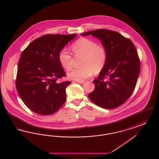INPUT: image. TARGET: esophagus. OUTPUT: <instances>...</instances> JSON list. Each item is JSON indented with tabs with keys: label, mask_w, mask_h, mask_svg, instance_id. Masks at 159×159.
Instances as JSON below:
<instances>
[{
	"label": "esophagus",
	"mask_w": 159,
	"mask_h": 159,
	"mask_svg": "<svg viewBox=\"0 0 159 159\" xmlns=\"http://www.w3.org/2000/svg\"><path fill=\"white\" fill-rule=\"evenodd\" d=\"M76 82L78 83H80V84H82V83H84V81H76Z\"/></svg>",
	"instance_id": "34e87169"
}]
</instances>
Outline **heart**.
I'll list each match as a JSON object with an SVG mask.
<instances>
[{"label": "heart", "instance_id": "b5f03b06", "mask_svg": "<svg viewBox=\"0 0 159 159\" xmlns=\"http://www.w3.org/2000/svg\"><path fill=\"white\" fill-rule=\"evenodd\" d=\"M71 49L75 57H82L79 68H75L68 73L69 78L77 81H83L92 76L93 72L99 73L104 68L108 60L106 47L89 38H80L74 42ZM58 61L61 66L70 70L73 66V56L67 49L63 48L58 53Z\"/></svg>", "mask_w": 159, "mask_h": 159}]
</instances>
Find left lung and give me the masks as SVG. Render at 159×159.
<instances>
[{"label": "left lung", "mask_w": 159, "mask_h": 159, "mask_svg": "<svg viewBox=\"0 0 159 159\" xmlns=\"http://www.w3.org/2000/svg\"><path fill=\"white\" fill-rule=\"evenodd\" d=\"M90 34L101 40L108 52V60L93 80L95 88L89 98L102 108H116L128 99L135 88L141 68L138 52L129 39L117 31L101 29L81 34Z\"/></svg>", "instance_id": "1"}]
</instances>
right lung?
Segmentation results:
<instances>
[{
  "label": "right lung",
  "mask_w": 159,
  "mask_h": 159,
  "mask_svg": "<svg viewBox=\"0 0 159 159\" xmlns=\"http://www.w3.org/2000/svg\"><path fill=\"white\" fill-rule=\"evenodd\" d=\"M76 36L45 34L34 40L22 52L16 88L23 102L34 113L52 114L65 102L66 89L71 82H57L66 76L58 53Z\"/></svg>",
  "instance_id": "add662e5"
}]
</instances>
